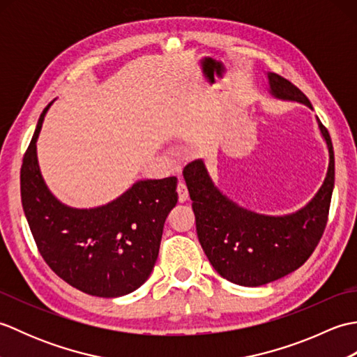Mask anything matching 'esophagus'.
Listing matches in <instances>:
<instances>
[{"label": "esophagus", "mask_w": 357, "mask_h": 357, "mask_svg": "<svg viewBox=\"0 0 357 357\" xmlns=\"http://www.w3.org/2000/svg\"><path fill=\"white\" fill-rule=\"evenodd\" d=\"M176 190H178V196H179V202H185L188 199V190H187L185 183H183V181H179Z\"/></svg>", "instance_id": "obj_1"}]
</instances>
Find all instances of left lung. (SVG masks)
Masks as SVG:
<instances>
[{"label": "left lung", "instance_id": "left-lung-1", "mask_svg": "<svg viewBox=\"0 0 357 357\" xmlns=\"http://www.w3.org/2000/svg\"><path fill=\"white\" fill-rule=\"evenodd\" d=\"M267 75L273 96L313 109L290 81L271 72ZM317 126L328 147L327 176L314 198L291 215H259L238 206L215 185L202 159L184 167L201 247L213 268L230 282L259 287L290 275L312 256L321 241L335 188V151L319 119Z\"/></svg>", "mask_w": 357, "mask_h": 357}]
</instances>
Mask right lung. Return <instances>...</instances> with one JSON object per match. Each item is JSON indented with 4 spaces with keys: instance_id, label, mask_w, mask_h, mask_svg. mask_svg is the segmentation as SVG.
Returning a JSON list of instances; mask_svg holds the SVG:
<instances>
[{
    "instance_id": "1",
    "label": "right lung",
    "mask_w": 357,
    "mask_h": 357,
    "mask_svg": "<svg viewBox=\"0 0 357 357\" xmlns=\"http://www.w3.org/2000/svg\"><path fill=\"white\" fill-rule=\"evenodd\" d=\"M41 113L21 167V202L45 264L67 284L100 298H119L149 279L158 259L165 218L176 206L178 179H146L105 206L73 208L45 185L36 139Z\"/></svg>"
}]
</instances>
